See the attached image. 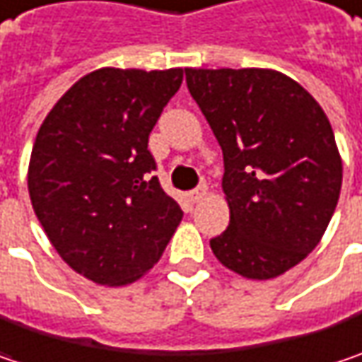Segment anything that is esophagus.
Returning a JSON list of instances; mask_svg holds the SVG:
<instances>
[{
    "mask_svg": "<svg viewBox=\"0 0 362 362\" xmlns=\"http://www.w3.org/2000/svg\"><path fill=\"white\" fill-rule=\"evenodd\" d=\"M206 194H209V188H206V184H201L197 190H192V192H190V201L201 202L206 199Z\"/></svg>",
    "mask_w": 362,
    "mask_h": 362,
    "instance_id": "obj_1",
    "label": "esophagus"
}]
</instances>
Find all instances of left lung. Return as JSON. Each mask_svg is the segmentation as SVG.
I'll list each match as a JSON object with an SVG mask.
<instances>
[{"instance_id": "left-lung-1", "label": "left lung", "mask_w": 362, "mask_h": 362, "mask_svg": "<svg viewBox=\"0 0 362 362\" xmlns=\"http://www.w3.org/2000/svg\"><path fill=\"white\" fill-rule=\"evenodd\" d=\"M190 96L223 149L229 227L211 240L244 279L285 274L320 244L342 186L326 112L274 69H184Z\"/></svg>"}]
</instances>
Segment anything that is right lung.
Listing matches in <instances>:
<instances>
[{
    "instance_id": "add662e5",
    "label": "right lung",
    "mask_w": 362,
    "mask_h": 362,
    "mask_svg": "<svg viewBox=\"0 0 362 362\" xmlns=\"http://www.w3.org/2000/svg\"><path fill=\"white\" fill-rule=\"evenodd\" d=\"M182 77L180 67H102L77 79L38 129L34 213L63 262L96 285L139 281L180 225V204L151 176L147 143Z\"/></svg>"
}]
</instances>
